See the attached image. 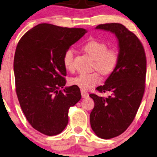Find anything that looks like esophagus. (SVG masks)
<instances>
[{"label":"esophagus","instance_id":"obj_1","mask_svg":"<svg viewBox=\"0 0 157 157\" xmlns=\"http://www.w3.org/2000/svg\"><path fill=\"white\" fill-rule=\"evenodd\" d=\"M81 96H82V98H86L89 96V94H88L87 92H86L85 91L81 90Z\"/></svg>","mask_w":157,"mask_h":157}]
</instances>
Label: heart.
I'll list each match as a JSON object with an SVG mask.
<instances>
[{
    "label": "heart",
    "instance_id": "1",
    "mask_svg": "<svg viewBox=\"0 0 157 157\" xmlns=\"http://www.w3.org/2000/svg\"><path fill=\"white\" fill-rule=\"evenodd\" d=\"M83 50L93 59V68L101 74L106 76L111 74L115 69L119 60V54L114 48H107L104 43L97 40H91L83 45ZM74 50L68 48L64 53L63 63L68 71L74 68ZM101 76L97 71L91 73H81L71 79L73 85L77 86L83 90H89L100 83Z\"/></svg>",
    "mask_w": 157,
    "mask_h": 157
}]
</instances>
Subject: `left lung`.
Wrapping results in <instances>:
<instances>
[{"label": "left lung", "mask_w": 157, "mask_h": 157, "mask_svg": "<svg viewBox=\"0 0 157 157\" xmlns=\"http://www.w3.org/2000/svg\"><path fill=\"white\" fill-rule=\"evenodd\" d=\"M96 29L114 33L119 42L117 65L105 84L96 88L100 93L111 94L89 95L94 101L90 114L92 130L100 138L109 139L125 132L135 118L144 93L147 59L140 40L124 25L105 23Z\"/></svg>", "instance_id": "8db88e82"}]
</instances>
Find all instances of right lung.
Returning <instances> with one entry per match:
<instances>
[{
	"mask_svg": "<svg viewBox=\"0 0 157 157\" xmlns=\"http://www.w3.org/2000/svg\"><path fill=\"white\" fill-rule=\"evenodd\" d=\"M86 31L40 23L27 31L17 45L13 61L16 91L28 121L47 136L67 126L68 109L81 98L77 86L65 87L63 56Z\"/></svg>",
	"mask_w": 157,
	"mask_h": 157,
	"instance_id": "1",
	"label": "right lung"
}]
</instances>
